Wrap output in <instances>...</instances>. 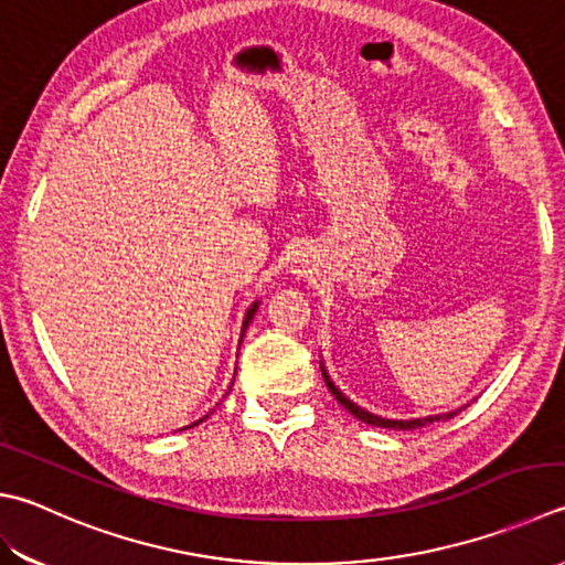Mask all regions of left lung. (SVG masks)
<instances>
[{"instance_id": "1", "label": "left lung", "mask_w": 565, "mask_h": 565, "mask_svg": "<svg viewBox=\"0 0 565 565\" xmlns=\"http://www.w3.org/2000/svg\"><path fill=\"white\" fill-rule=\"evenodd\" d=\"M322 376H324V383H327V388L332 391V396L342 403V406L354 415V418H359L361 423H369V425H376V428H391V430H415V428H423V425H430L433 420H448V418H452V415H457V411H450V413H443V415H428V418H413V420H388V418H381V415H374V413H369V411H364V408H359L354 401H349L342 391H339L337 386H334V381L327 376V371H324V366H322Z\"/></svg>"}]
</instances>
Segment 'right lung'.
Wrapping results in <instances>:
<instances>
[{
  "mask_svg": "<svg viewBox=\"0 0 565 565\" xmlns=\"http://www.w3.org/2000/svg\"><path fill=\"white\" fill-rule=\"evenodd\" d=\"M255 312H258V302H253L250 307H248V312H246V319H243V329H241V339H243V334H246V329H248V324H250V319H253V315ZM201 420H204V418H201ZM201 420H196L194 425H199ZM194 425H186V428H194ZM184 428V430H186Z\"/></svg>",
  "mask_w": 565,
  "mask_h": 565,
  "instance_id": "obj_1",
  "label": "right lung"
}]
</instances>
